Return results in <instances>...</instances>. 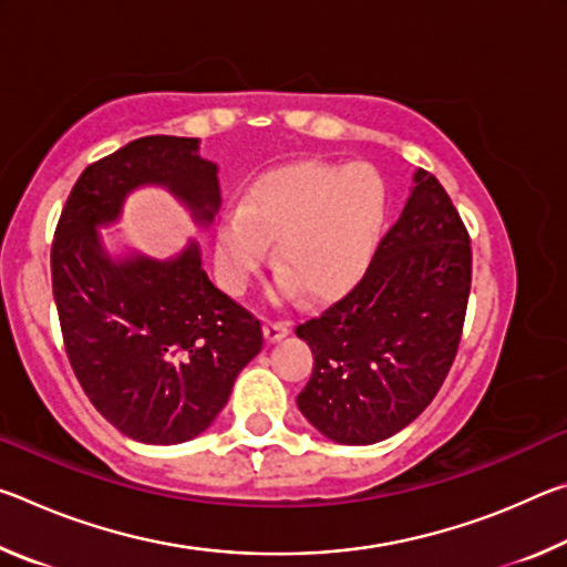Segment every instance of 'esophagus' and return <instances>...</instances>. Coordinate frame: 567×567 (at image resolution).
<instances>
[{
    "label": "esophagus",
    "instance_id": "1",
    "mask_svg": "<svg viewBox=\"0 0 567 567\" xmlns=\"http://www.w3.org/2000/svg\"><path fill=\"white\" fill-rule=\"evenodd\" d=\"M290 332V322L285 320H267L265 322V338L270 342H280Z\"/></svg>",
    "mask_w": 567,
    "mask_h": 567
}]
</instances>
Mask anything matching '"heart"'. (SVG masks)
Masks as SVG:
<instances>
[{
	"mask_svg": "<svg viewBox=\"0 0 567 567\" xmlns=\"http://www.w3.org/2000/svg\"><path fill=\"white\" fill-rule=\"evenodd\" d=\"M388 187L370 165L297 162L265 172L217 229V272L233 295L247 290L275 239L285 290L315 300L340 295L375 252Z\"/></svg>",
	"mask_w": 567,
	"mask_h": 567,
	"instance_id": "b5f03b06",
	"label": "heart"
}]
</instances>
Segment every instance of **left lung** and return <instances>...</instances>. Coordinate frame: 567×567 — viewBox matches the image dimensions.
I'll list each match as a JSON object with an SVG mask.
<instances>
[{"instance_id":"left-lung-1","label":"left lung","mask_w":567,"mask_h":567,"mask_svg":"<svg viewBox=\"0 0 567 567\" xmlns=\"http://www.w3.org/2000/svg\"><path fill=\"white\" fill-rule=\"evenodd\" d=\"M473 249L435 175L415 187L368 270L295 328L312 350L297 408L324 437L372 445L400 433L443 388L463 334Z\"/></svg>"}]
</instances>
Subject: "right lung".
<instances>
[{"label":"right lung","instance_id":"obj_1","mask_svg":"<svg viewBox=\"0 0 567 567\" xmlns=\"http://www.w3.org/2000/svg\"><path fill=\"white\" fill-rule=\"evenodd\" d=\"M140 185H162L197 223L219 209L217 165L195 137L150 134L82 172L52 239V290L66 358L94 408L122 435L177 445L203 433L262 350V324L207 280L197 243L175 260L112 262L97 225Z\"/></svg>","mask_w":567,"mask_h":567}]
</instances>
